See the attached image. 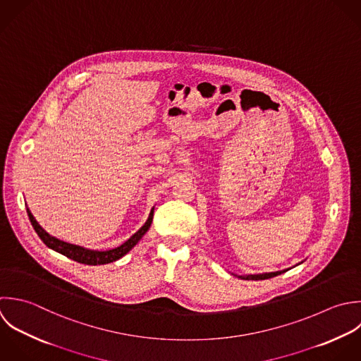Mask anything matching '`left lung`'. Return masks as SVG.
Masks as SVG:
<instances>
[{"label": "left lung", "instance_id": "8db88e82", "mask_svg": "<svg viewBox=\"0 0 361 361\" xmlns=\"http://www.w3.org/2000/svg\"><path fill=\"white\" fill-rule=\"evenodd\" d=\"M302 263V262H301ZM298 263V264H301ZM288 270V269H287ZM287 270H280V271H271V273H260V274H246V276H238L235 274L238 279H242V280H267V279H271V277H276V276H280L283 274L284 271Z\"/></svg>", "mask_w": 361, "mask_h": 361}]
</instances>
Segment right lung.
Returning a JSON list of instances; mask_svg holds the SVG:
<instances>
[{"mask_svg":"<svg viewBox=\"0 0 361 361\" xmlns=\"http://www.w3.org/2000/svg\"><path fill=\"white\" fill-rule=\"evenodd\" d=\"M29 221L35 229V232L37 233V236L40 238V240L51 250L77 262L81 264H88V266H99V264H108L112 262L119 260L121 257H123L126 253H129L136 245L137 242L145 236V233L149 231L152 221H153V212H154V207L152 208L149 218L146 219L145 225L136 232L133 233L126 242H123L121 246L115 247V249H109V250H91V249H85L82 246H77V245H71L67 242H63L51 235H49L35 219V216L32 215V212L29 211V208H26Z\"/></svg>","mask_w":361,"mask_h":361,"instance_id":"right-lung-1","label":"right lung"}]
</instances>
